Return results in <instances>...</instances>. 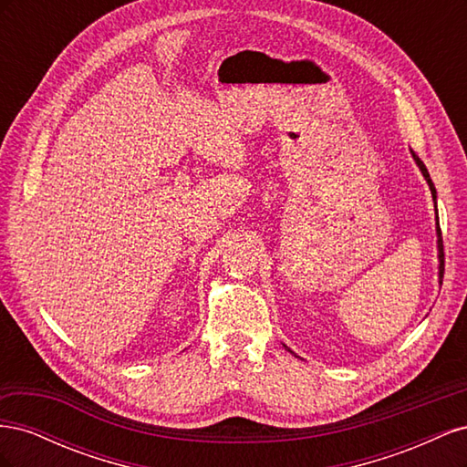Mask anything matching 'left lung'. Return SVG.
Returning <instances> with one entry per match:
<instances>
[{
    "label": "left lung",
    "instance_id": "obj_1",
    "mask_svg": "<svg viewBox=\"0 0 467 467\" xmlns=\"http://www.w3.org/2000/svg\"><path fill=\"white\" fill-rule=\"evenodd\" d=\"M411 155H413V160H415V163H417V167L420 169V173H422V177H425V181H427V185H429V189H431V194H432V201H434V208H436V189H434V182H432V179H431V175H429V171H427V167H425V163H422L420 160H419V155L411 150ZM436 247H438V285H442V278H444V245H442V232H441V223H438V212H436ZM288 348V347H286ZM290 350V348H288ZM292 352V350H290ZM294 355V352H292Z\"/></svg>",
    "mask_w": 467,
    "mask_h": 467
}]
</instances>
